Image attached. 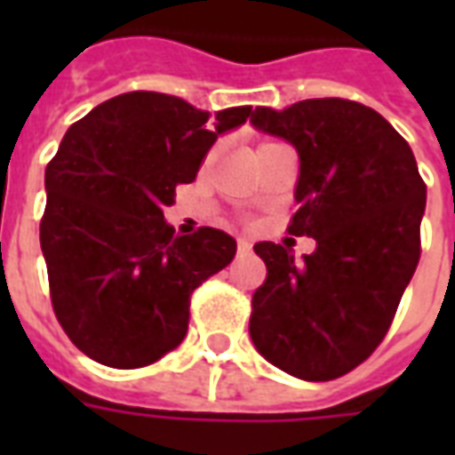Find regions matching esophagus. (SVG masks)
Wrapping results in <instances>:
<instances>
[{
  "label": "esophagus",
  "instance_id": "esophagus-1",
  "mask_svg": "<svg viewBox=\"0 0 455 455\" xmlns=\"http://www.w3.org/2000/svg\"><path fill=\"white\" fill-rule=\"evenodd\" d=\"M236 248H238V253H251V241L248 238H238L236 241Z\"/></svg>",
  "mask_w": 455,
  "mask_h": 455
}]
</instances>
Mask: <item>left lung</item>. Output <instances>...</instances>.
I'll return each mask as SVG.
<instances>
[{
	"label": "left lung",
	"mask_w": 455,
	"mask_h": 455,
	"mask_svg": "<svg viewBox=\"0 0 455 455\" xmlns=\"http://www.w3.org/2000/svg\"><path fill=\"white\" fill-rule=\"evenodd\" d=\"M253 124L299 153V209L287 231L316 248L295 263L280 243L253 246L267 275L251 299V339L280 371L336 380L390 331L421 256L427 185L410 143L361 102L258 107Z\"/></svg>",
	"instance_id": "obj_1"
}]
</instances>
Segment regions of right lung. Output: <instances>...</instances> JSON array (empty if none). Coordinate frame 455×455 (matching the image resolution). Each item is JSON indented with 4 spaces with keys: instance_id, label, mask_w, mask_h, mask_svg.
I'll return each mask as SVG.
<instances>
[{
    "instance_id": "obj_1",
    "label": "right lung",
    "mask_w": 455,
    "mask_h": 455,
    "mask_svg": "<svg viewBox=\"0 0 455 455\" xmlns=\"http://www.w3.org/2000/svg\"><path fill=\"white\" fill-rule=\"evenodd\" d=\"M251 107L199 112L180 97L126 92L75 121L45 168L41 248L51 305L70 341L109 368H143L182 343L189 297L227 267L236 241L163 219L219 133Z\"/></svg>"
}]
</instances>
